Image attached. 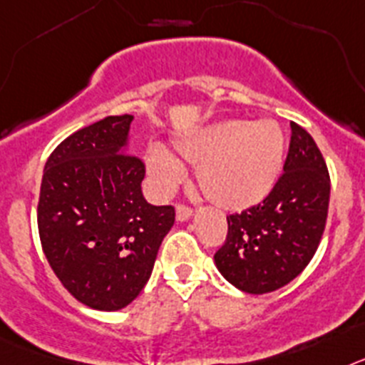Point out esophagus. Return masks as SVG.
Returning <instances> with one entry per match:
<instances>
[{
  "label": "esophagus",
  "mask_w": 365,
  "mask_h": 365,
  "mask_svg": "<svg viewBox=\"0 0 365 365\" xmlns=\"http://www.w3.org/2000/svg\"><path fill=\"white\" fill-rule=\"evenodd\" d=\"M192 215V209L189 207V205H183V204H178L176 205V220L178 222H185L189 220Z\"/></svg>",
  "instance_id": "1"
}]
</instances>
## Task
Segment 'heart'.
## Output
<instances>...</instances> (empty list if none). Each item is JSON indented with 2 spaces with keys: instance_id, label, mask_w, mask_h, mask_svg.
Segmentation results:
<instances>
[{
  "instance_id": "heart-1",
  "label": "heart",
  "mask_w": 365,
  "mask_h": 365,
  "mask_svg": "<svg viewBox=\"0 0 365 365\" xmlns=\"http://www.w3.org/2000/svg\"><path fill=\"white\" fill-rule=\"evenodd\" d=\"M176 148L198 165L196 176L209 200L239 211L270 195L283 170L287 143L274 121H226L182 139ZM147 161L160 189L182 180L183 165L163 148H152Z\"/></svg>"
}]
</instances>
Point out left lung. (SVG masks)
I'll return each mask as SVG.
<instances>
[{"mask_svg": "<svg viewBox=\"0 0 365 365\" xmlns=\"http://www.w3.org/2000/svg\"><path fill=\"white\" fill-rule=\"evenodd\" d=\"M283 170L261 204L227 217V237L215 253L218 272L242 292L268 294L305 270L327 222L331 178L318 145L290 123Z\"/></svg>", "mask_w": 365, "mask_h": 365, "instance_id": "8db88e82", "label": "left lung"}]
</instances>
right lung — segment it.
<instances>
[{"label": "right lung", "instance_id": "obj_1", "mask_svg": "<svg viewBox=\"0 0 365 365\" xmlns=\"http://www.w3.org/2000/svg\"><path fill=\"white\" fill-rule=\"evenodd\" d=\"M134 117L110 115L77 130L47 158L38 233L47 262L73 297L95 310H119L139 296L173 205L141 192L145 163L128 148Z\"/></svg>", "mask_w": 365, "mask_h": 365}]
</instances>
